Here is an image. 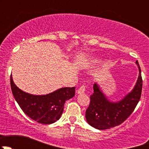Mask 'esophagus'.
<instances>
[{
    "mask_svg": "<svg viewBox=\"0 0 149 149\" xmlns=\"http://www.w3.org/2000/svg\"><path fill=\"white\" fill-rule=\"evenodd\" d=\"M86 86L85 85H82L80 87V88L78 89L77 91V93L79 94H84V92H85V90H86Z\"/></svg>",
    "mask_w": 149,
    "mask_h": 149,
    "instance_id": "34e87169",
    "label": "esophagus"
}]
</instances>
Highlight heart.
<instances>
[{
	"label": "heart",
	"mask_w": 149,
	"mask_h": 149,
	"mask_svg": "<svg viewBox=\"0 0 149 149\" xmlns=\"http://www.w3.org/2000/svg\"><path fill=\"white\" fill-rule=\"evenodd\" d=\"M98 62H99V61H98V60H97V59H93L92 61H91V63H94V64L97 63Z\"/></svg>",
	"instance_id": "1"
}]
</instances>
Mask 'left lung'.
I'll list each match as a JSON object with an SVG mask.
<instances>
[{
  "label": "left lung",
  "mask_w": 149,
  "mask_h": 149,
  "mask_svg": "<svg viewBox=\"0 0 149 149\" xmlns=\"http://www.w3.org/2000/svg\"><path fill=\"white\" fill-rule=\"evenodd\" d=\"M139 76L133 89L118 102L109 101L97 84L93 86L94 93L90 96V104L86 110V119L90 125L99 130L114 127L123 123L134 111L142 91L143 81L138 61Z\"/></svg>",
  "instance_id": "left-lung-1"
}]
</instances>
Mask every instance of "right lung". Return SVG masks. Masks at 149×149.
Instances as JSON below:
<instances>
[{"instance_id":"right-lung-1","label":"right lung","mask_w":149,"mask_h":149,"mask_svg":"<svg viewBox=\"0 0 149 149\" xmlns=\"http://www.w3.org/2000/svg\"><path fill=\"white\" fill-rule=\"evenodd\" d=\"M15 100L26 115L41 124H52L60 119L64 104L75 95V87H64L46 95H33L19 89L10 76Z\"/></svg>"}]
</instances>
